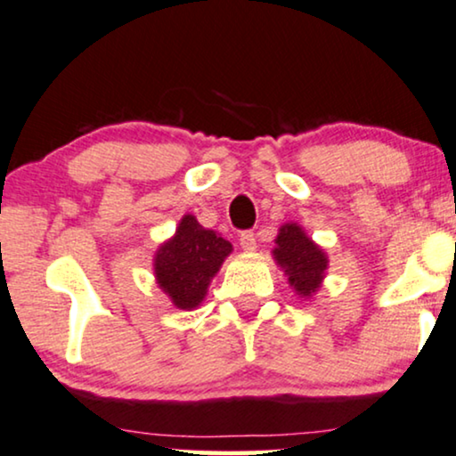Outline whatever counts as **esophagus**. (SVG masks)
<instances>
[{"label": "esophagus", "instance_id": "34e87169", "mask_svg": "<svg viewBox=\"0 0 456 456\" xmlns=\"http://www.w3.org/2000/svg\"><path fill=\"white\" fill-rule=\"evenodd\" d=\"M240 246H241V250H246V252L256 250V235L252 232H241L240 233Z\"/></svg>", "mask_w": 456, "mask_h": 456}]
</instances>
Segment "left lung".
<instances>
[{
    "label": "left lung",
    "mask_w": 456,
    "mask_h": 456,
    "mask_svg": "<svg viewBox=\"0 0 456 456\" xmlns=\"http://www.w3.org/2000/svg\"><path fill=\"white\" fill-rule=\"evenodd\" d=\"M273 258L284 269L297 295L307 298L320 290L328 269V256L322 248L303 232L301 224L286 223L275 238Z\"/></svg>",
    "instance_id": "left-lung-1"
}]
</instances>
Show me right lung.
Instances as JSON below:
<instances>
[{"label":"right lung","mask_w":456,"mask_h":456,"mask_svg":"<svg viewBox=\"0 0 456 456\" xmlns=\"http://www.w3.org/2000/svg\"><path fill=\"white\" fill-rule=\"evenodd\" d=\"M232 250V241L201 227L193 215H185L176 233L155 252V281L175 307L191 311L204 301L212 278Z\"/></svg>","instance_id":"right-lung-1"}]
</instances>
